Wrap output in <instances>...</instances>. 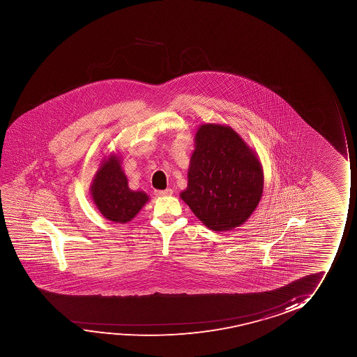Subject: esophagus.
Returning <instances> with one entry per match:
<instances>
[{
  "label": "esophagus",
  "mask_w": 357,
  "mask_h": 357,
  "mask_svg": "<svg viewBox=\"0 0 357 357\" xmlns=\"http://www.w3.org/2000/svg\"><path fill=\"white\" fill-rule=\"evenodd\" d=\"M155 194L157 196H169L173 194V190L172 189H166V190H156L155 191Z\"/></svg>",
  "instance_id": "1"
}]
</instances>
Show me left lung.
<instances>
[{
  "mask_svg": "<svg viewBox=\"0 0 357 357\" xmlns=\"http://www.w3.org/2000/svg\"><path fill=\"white\" fill-rule=\"evenodd\" d=\"M181 200L213 231L244 225L264 192V169L257 152L233 128L217 123L196 130Z\"/></svg>",
  "mask_w": 357,
  "mask_h": 357,
  "instance_id": "1",
  "label": "left lung"
}]
</instances>
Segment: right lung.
Listing matches in <instances>:
<instances>
[{"label": "right lung", "mask_w": 357, "mask_h": 357, "mask_svg": "<svg viewBox=\"0 0 357 357\" xmlns=\"http://www.w3.org/2000/svg\"><path fill=\"white\" fill-rule=\"evenodd\" d=\"M90 194L106 220L122 225L130 222L150 200L146 192L129 189L121 156L116 153H111L100 163L91 181Z\"/></svg>", "instance_id": "add662e5"}]
</instances>
